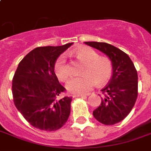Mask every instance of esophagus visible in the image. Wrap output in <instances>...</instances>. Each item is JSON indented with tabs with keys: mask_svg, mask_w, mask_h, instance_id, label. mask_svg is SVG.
<instances>
[{
	"mask_svg": "<svg viewBox=\"0 0 151 151\" xmlns=\"http://www.w3.org/2000/svg\"><path fill=\"white\" fill-rule=\"evenodd\" d=\"M85 96V95L82 94H73V98H76V97H84Z\"/></svg>",
	"mask_w": 151,
	"mask_h": 151,
	"instance_id": "1",
	"label": "esophagus"
}]
</instances>
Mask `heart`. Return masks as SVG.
Wrapping results in <instances>:
<instances>
[{"instance_id":"1","label":"heart","mask_w":151,"mask_h":151,"mask_svg":"<svg viewBox=\"0 0 151 151\" xmlns=\"http://www.w3.org/2000/svg\"><path fill=\"white\" fill-rule=\"evenodd\" d=\"M78 60L85 63L81 76L72 78L66 84V89L74 94H86L98 85H105L113 74L112 62L99 55L92 48L84 47L74 51ZM54 70L59 81H66L70 75V69L63 55L59 56L55 63Z\"/></svg>"}]
</instances>
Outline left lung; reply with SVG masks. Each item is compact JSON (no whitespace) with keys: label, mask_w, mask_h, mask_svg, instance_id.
<instances>
[{"label":"left lung","mask_w":151,"mask_h":151,"mask_svg":"<svg viewBox=\"0 0 151 151\" xmlns=\"http://www.w3.org/2000/svg\"><path fill=\"white\" fill-rule=\"evenodd\" d=\"M86 45L106 54L113 64L110 82L101 90L100 105L93 116L106 125L122 122L131 112L138 96V74L128 55L119 48L105 42L87 41Z\"/></svg>","instance_id":"left-lung-1"}]
</instances>
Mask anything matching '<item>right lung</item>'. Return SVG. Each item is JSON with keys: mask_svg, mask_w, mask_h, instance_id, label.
<instances>
[{"mask_svg": "<svg viewBox=\"0 0 151 151\" xmlns=\"http://www.w3.org/2000/svg\"><path fill=\"white\" fill-rule=\"evenodd\" d=\"M72 45L34 48L21 60L14 74V104L37 129L55 131L68 120L72 97L60 96L66 89L55 75L54 66L58 57Z\"/></svg>", "mask_w": 151, "mask_h": 151, "instance_id": "right-lung-1", "label": "right lung"}]
</instances>
